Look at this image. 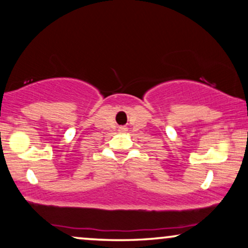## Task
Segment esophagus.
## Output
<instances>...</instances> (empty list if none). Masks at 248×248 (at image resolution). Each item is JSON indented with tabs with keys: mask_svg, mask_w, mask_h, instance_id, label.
Listing matches in <instances>:
<instances>
[{
	"mask_svg": "<svg viewBox=\"0 0 248 248\" xmlns=\"http://www.w3.org/2000/svg\"><path fill=\"white\" fill-rule=\"evenodd\" d=\"M122 129H124V128H122Z\"/></svg>",
	"mask_w": 248,
	"mask_h": 248,
	"instance_id": "obj_1",
	"label": "esophagus"
}]
</instances>
